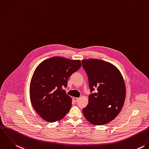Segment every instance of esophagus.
I'll use <instances>...</instances> for the list:
<instances>
[{
  "label": "esophagus",
  "instance_id": "1",
  "mask_svg": "<svg viewBox=\"0 0 149 149\" xmlns=\"http://www.w3.org/2000/svg\"><path fill=\"white\" fill-rule=\"evenodd\" d=\"M78 99H79V98H77V97H73V100L76 102H77V100H78Z\"/></svg>",
  "mask_w": 149,
  "mask_h": 149
}]
</instances>
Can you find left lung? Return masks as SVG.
I'll return each instance as SVG.
<instances>
[{"instance_id": "1", "label": "left lung", "mask_w": 149, "mask_h": 149, "mask_svg": "<svg viewBox=\"0 0 149 149\" xmlns=\"http://www.w3.org/2000/svg\"><path fill=\"white\" fill-rule=\"evenodd\" d=\"M82 65L91 92L97 90L88 96V103L83 109V113L92 124H107L117 117L124 103L126 88L122 74L114 65L100 59H84Z\"/></svg>"}]
</instances>
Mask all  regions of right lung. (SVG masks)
<instances>
[{"instance_id": "1", "label": "right lung", "mask_w": 149, "mask_h": 149, "mask_svg": "<svg viewBox=\"0 0 149 149\" xmlns=\"http://www.w3.org/2000/svg\"><path fill=\"white\" fill-rule=\"evenodd\" d=\"M81 66L80 60L54 56L37 66L31 80L29 94L34 109L43 120L54 123L69 112L72 98L62 88Z\"/></svg>"}]
</instances>
